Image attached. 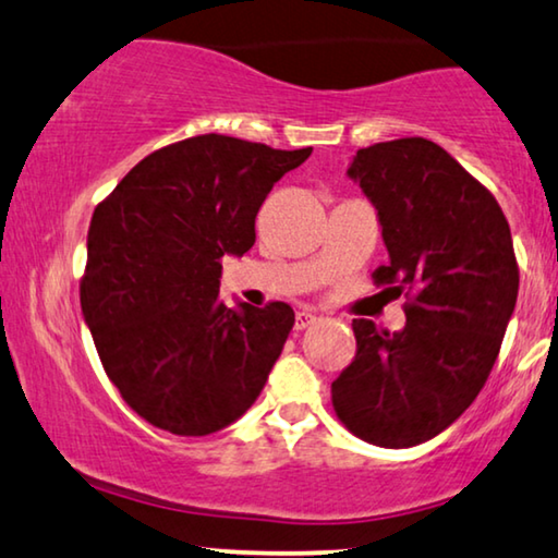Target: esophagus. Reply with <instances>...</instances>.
I'll return each mask as SVG.
<instances>
[{"instance_id": "1", "label": "esophagus", "mask_w": 558, "mask_h": 558, "mask_svg": "<svg viewBox=\"0 0 558 558\" xmlns=\"http://www.w3.org/2000/svg\"><path fill=\"white\" fill-rule=\"evenodd\" d=\"M311 324H316V316L308 311H298L295 316V331H303V328H308Z\"/></svg>"}]
</instances>
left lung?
I'll list each match as a JSON object with an SVG mask.
<instances>
[{
	"label": "left lung",
	"instance_id": "obj_1",
	"mask_svg": "<svg viewBox=\"0 0 558 558\" xmlns=\"http://www.w3.org/2000/svg\"><path fill=\"white\" fill-rule=\"evenodd\" d=\"M347 174L389 253L374 280L410 301L402 331L354 320L356 356L331 384L333 410L364 442L412 447L450 427L496 364L518 298L511 227L435 141L359 148Z\"/></svg>",
	"mask_w": 558,
	"mask_h": 558
}]
</instances>
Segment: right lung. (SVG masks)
<instances>
[{"mask_svg":"<svg viewBox=\"0 0 558 558\" xmlns=\"http://www.w3.org/2000/svg\"><path fill=\"white\" fill-rule=\"evenodd\" d=\"M311 151L204 133L148 154L93 211L83 318L108 379L154 427L211 435L260 397L295 313L227 308L222 257L255 245L257 209Z\"/></svg>","mask_w":558,"mask_h":558,"instance_id":"obj_1","label":"right lung"}]
</instances>
